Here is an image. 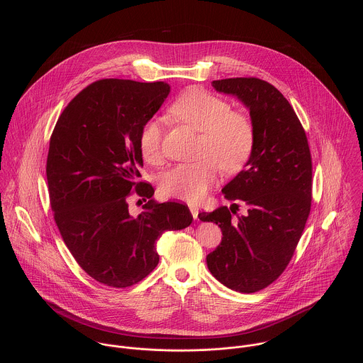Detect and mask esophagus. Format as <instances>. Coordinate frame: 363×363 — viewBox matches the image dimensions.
Instances as JSON below:
<instances>
[{"label":"esophagus","mask_w":363,"mask_h":363,"mask_svg":"<svg viewBox=\"0 0 363 363\" xmlns=\"http://www.w3.org/2000/svg\"><path fill=\"white\" fill-rule=\"evenodd\" d=\"M190 211H191V215L194 219H199V208L194 207V206H190Z\"/></svg>","instance_id":"esophagus-1"}]
</instances>
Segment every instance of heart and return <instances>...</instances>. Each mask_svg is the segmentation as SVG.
<instances>
[{"mask_svg": "<svg viewBox=\"0 0 363 363\" xmlns=\"http://www.w3.org/2000/svg\"><path fill=\"white\" fill-rule=\"evenodd\" d=\"M169 113L201 133L199 155L203 157L167 170L159 190L164 197L196 203L207 194L219 167L228 174L245 167L255 150V125L246 114L232 110L228 101L197 88L183 92L169 107ZM138 148L145 162H162V124L157 120H148L141 127Z\"/></svg>", "mask_w": 363, "mask_h": 363, "instance_id": "obj_1", "label": "heart"}]
</instances>
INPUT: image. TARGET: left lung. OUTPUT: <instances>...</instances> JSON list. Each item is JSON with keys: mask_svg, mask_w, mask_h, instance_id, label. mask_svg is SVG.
Wrapping results in <instances>:
<instances>
[{"mask_svg": "<svg viewBox=\"0 0 363 363\" xmlns=\"http://www.w3.org/2000/svg\"><path fill=\"white\" fill-rule=\"evenodd\" d=\"M212 86L249 107L256 143L245 170L222 189L235 204L199 215L223 235L207 256L208 269L225 286L253 294L285 271L303 233L311 208V148L295 110L269 82L228 78ZM239 202L248 209L245 216L233 209Z\"/></svg>", "mask_w": 363, "mask_h": 363, "instance_id": "1", "label": "left lung"}]
</instances>
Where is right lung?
Instances as JSON below:
<instances>
[{
    "instance_id": "obj_1",
    "label": "right lung",
    "mask_w": 363,
    "mask_h": 363,
    "mask_svg": "<svg viewBox=\"0 0 363 363\" xmlns=\"http://www.w3.org/2000/svg\"><path fill=\"white\" fill-rule=\"evenodd\" d=\"M170 92L164 82L99 79L82 89L52 130L46 164L50 206L64 243L95 281L127 288L159 262L156 240L191 225L186 204H157L140 180L141 127ZM147 201L134 217L129 199Z\"/></svg>"
}]
</instances>
